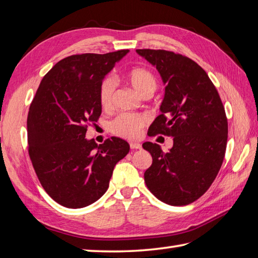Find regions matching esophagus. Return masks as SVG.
<instances>
[{"label": "esophagus", "mask_w": 258, "mask_h": 258, "mask_svg": "<svg viewBox=\"0 0 258 258\" xmlns=\"http://www.w3.org/2000/svg\"><path fill=\"white\" fill-rule=\"evenodd\" d=\"M130 146H131V149H132V150H140V149H142V145L140 143H131Z\"/></svg>", "instance_id": "esophagus-1"}]
</instances>
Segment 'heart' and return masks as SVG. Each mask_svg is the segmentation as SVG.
<instances>
[{"label":"heart","instance_id":"heart-1","mask_svg":"<svg viewBox=\"0 0 258 258\" xmlns=\"http://www.w3.org/2000/svg\"><path fill=\"white\" fill-rule=\"evenodd\" d=\"M125 80L132 89L141 96H151L157 87V80L146 69H133L126 73ZM114 94V83L111 79L102 82L100 86V102L103 108L111 107ZM147 123V117L142 114H122L111 124L114 134L126 139L139 138L142 127Z\"/></svg>","mask_w":258,"mask_h":258}]
</instances>
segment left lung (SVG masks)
I'll use <instances>...</instances> for the list:
<instances>
[{
  "instance_id": "left-lung-1",
  "label": "left lung",
  "mask_w": 258,
  "mask_h": 258,
  "mask_svg": "<svg viewBox=\"0 0 258 258\" xmlns=\"http://www.w3.org/2000/svg\"><path fill=\"white\" fill-rule=\"evenodd\" d=\"M136 52L156 68L165 85L162 114L150 126V135L173 138L167 153L152 142L143 144L153 158L145 183L166 204L187 205L210 188L222 166L228 133L225 109L207 73L193 59L164 50Z\"/></svg>"
}]
</instances>
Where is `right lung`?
<instances>
[{
  "label": "right lung",
  "instance_id": "right-lung-1",
  "mask_svg": "<svg viewBox=\"0 0 258 258\" xmlns=\"http://www.w3.org/2000/svg\"><path fill=\"white\" fill-rule=\"evenodd\" d=\"M128 52L63 58L38 86L27 116L29 153L43 188L62 206L82 208L101 199L130 151L115 136L100 145L85 138L86 124L102 113L103 80Z\"/></svg>",
  "mask_w": 258,
  "mask_h": 258
}]
</instances>
